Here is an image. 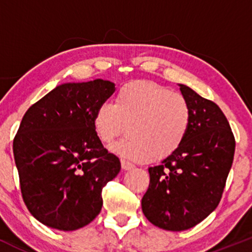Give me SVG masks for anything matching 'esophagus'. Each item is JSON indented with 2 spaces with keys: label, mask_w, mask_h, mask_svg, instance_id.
Masks as SVG:
<instances>
[{
  "label": "esophagus",
  "mask_w": 252,
  "mask_h": 252,
  "mask_svg": "<svg viewBox=\"0 0 252 252\" xmlns=\"http://www.w3.org/2000/svg\"><path fill=\"white\" fill-rule=\"evenodd\" d=\"M121 163H122V168H123L124 170H131V169L135 168L134 164L128 162V161H126V160L121 161Z\"/></svg>",
  "instance_id": "34e87169"
}]
</instances>
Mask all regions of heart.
Segmentation results:
<instances>
[{
	"instance_id": "1",
	"label": "heart",
	"mask_w": 252,
	"mask_h": 252,
	"mask_svg": "<svg viewBox=\"0 0 252 252\" xmlns=\"http://www.w3.org/2000/svg\"><path fill=\"white\" fill-rule=\"evenodd\" d=\"M192 110L189 100L160 84L130 82L118 90L114 103L98 105L94 128L103 143L110 144L130 124V137L111 150L134 162L162 160L178 150L189 135Z\"/></svg>"
}]
</instances>
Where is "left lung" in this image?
<instances>
[{
  "label": "left lung",
  "instance_id": "obj_1",
  "mask_svg": "<svg viewBox=\"0 0 252 252\" xmlns=\"http://www.w3.org/2000/svg\"><path fill=\"white\" fill-rule=\"evenodd\" d=\"M192 110L186 140L158 166L149 167L142 211L155 226L184 231L211 215L220 201L235 155V136L212 100L179 84Z\"/></svg>",
  "mask_w": 252,
  "mask_h": 252
}]
</instances>
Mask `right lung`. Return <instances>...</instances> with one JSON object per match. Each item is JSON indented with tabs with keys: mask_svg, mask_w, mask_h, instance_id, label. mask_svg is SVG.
<instances>
[{
	"mask_svg": "<svg viewBox=\"0 0 252 252\" xmlns=\"http://www.w3.org/2000/svg\"><path fill=\"white\" fill-rule=\"evenodd\" d=\"M115 84L94 79L57 86L31 106L13 142L24 201L46 226L73 231L99 215L103 187L121 170L94 128V111Z\"/></svg>",
	"mask_w": 252,
	"mask_h": 252,
	"instance_id": "right-lung-1",
	"label": "right lung"
}]
</instances>
